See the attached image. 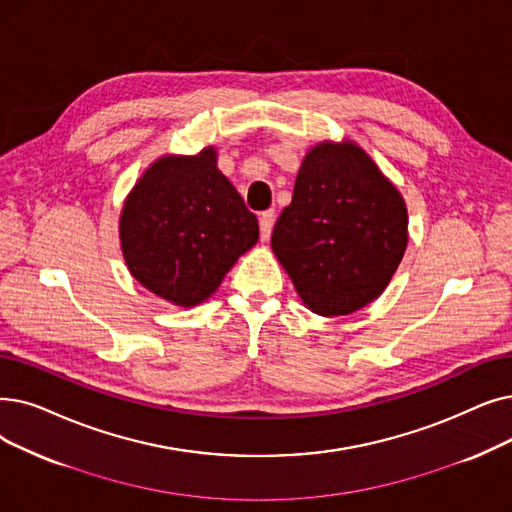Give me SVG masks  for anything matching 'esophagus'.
<instances>
[{
  "label": "esophagus",
  "mask_w": 512,
  "mask_h": 512,
  "mask_svg": "<svg viewBox=\"0 0 512 512\" xmlns=\"http://www.w3.org/2000/svg\"><path fill=\"white\" fill-rule=\"evenodd\" d=\"M274 211H263L259 215V230H261V240H268L270 234H272V228H274Z\"/></svg>",
  "instance_id": "esophagus-1"
}]
</instances>
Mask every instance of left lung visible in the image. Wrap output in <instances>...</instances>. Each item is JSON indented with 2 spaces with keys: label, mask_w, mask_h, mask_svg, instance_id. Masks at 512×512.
Listing matches in <instances>:
<instances>
[{
  "label": "left lung",
  "mask_w": 512,
  "mask_h": 512,
  "mask_svg": "<svg viewBox=\"0 0 512 512\" xmlns=\"http://www.w3.org/2000/svg\"><path fill=\"white\" fill-rule=\"evenodd\" d=\"M408 244L399 190L353 142L307 152L272 249L301 301L320 316H347L379 297Z\"/></svg>",
  "instance_id": "obj_1"
}]
</instances>
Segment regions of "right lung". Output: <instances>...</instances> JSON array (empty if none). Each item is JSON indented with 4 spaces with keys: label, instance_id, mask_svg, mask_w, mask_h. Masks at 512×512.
<instances>
[{
    "label": "right lung",
    "instance_id": "add662e5",
    "mask_svg": "<svg viewBox=\"0 0 512 512\" xmlns=\"http://www.w3.org/2000/svg\"><path fill=\"white\" fill-rule=\"evenodd\" d=\"M119 236L133 278L165 301L194 307L257 242L259 224L209 146L152 163L127 196Z\"/></svg>",
    "mask_w": 512,
    "mask_h": 512
}]
</instances>
